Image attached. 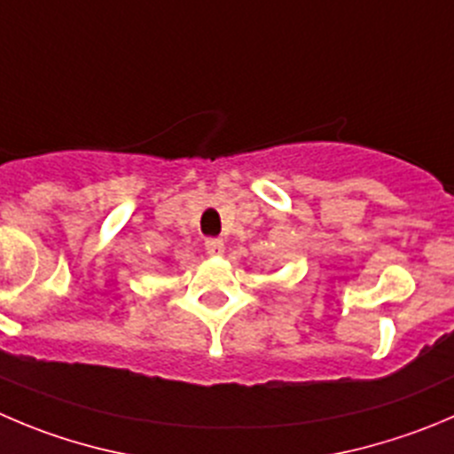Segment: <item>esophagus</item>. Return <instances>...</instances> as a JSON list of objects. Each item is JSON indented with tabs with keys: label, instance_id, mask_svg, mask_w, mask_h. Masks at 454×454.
Masks as SVG:
<instances>
[{
	"label": "esophagus",
	"instance_id": "34e87169",
	"mask_svg": "<svg viewBox=\"0 0 454 454\" xmlns=\"http://www.w3.org/2000/svg\"><path fill=\"white\" fill-rule=\"evenodd\" d=\"M205 249L209 256H220V254H224V243L220 239H207Z\"/></svg>",
	"mask_w": 454,
	"mask_h": 454
}]
</instances>
